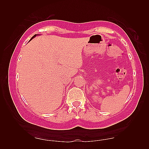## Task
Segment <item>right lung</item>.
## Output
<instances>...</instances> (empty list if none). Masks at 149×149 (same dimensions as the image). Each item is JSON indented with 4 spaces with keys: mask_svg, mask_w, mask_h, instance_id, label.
<instances>
[{
    "mask_svg": "<svg viewBox=\"0 0 149 149\" xmlns=\"http://www.w3.org/2000/svg\"><path fill=\"white\" fill-rule=\"evenodd\" d=\"M36 36V34H35V35H34V36H33V37H32V38H31V40H30V41H31V40H32V39H33V38H34V37H35V36Z\"/></svg>",
    "mask_w": 149,
    "mask_h": 149,
    "instance_id": "1",
    "label": "right lung"
}]
</instances>
